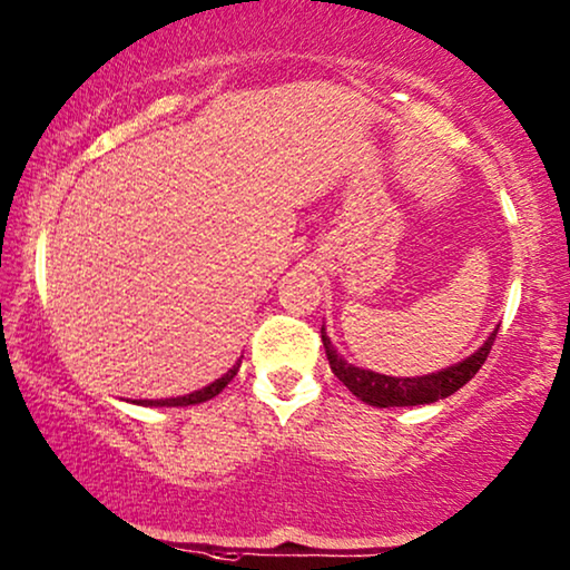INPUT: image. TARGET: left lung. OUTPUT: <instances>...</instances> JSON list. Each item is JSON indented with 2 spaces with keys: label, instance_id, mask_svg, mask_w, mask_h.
<instances>
[{
  "label": "left lung",
  "instance_id": "1",
  "mask_svg": "<svg viewBox=\"0 0 570 570\" xmlns=\"http://www.w3.org/2000/svg\"><path fill=\"white\" fill-rule=\"evenodd\" d=\"M493 340H497V332L483 342L481 350L470 354L468 360L458 362V365L452 367H444L440 373L422 375V377H391V375L373 373V370L350 365V362L334 350L332 340L326 336V328L321 326V342H324L332 373L340 377V381L350 387L360 401H365L370 406H377V409L422 406V403H434L440 399H448V395L460 391V387H463L470 377L481 370L485 357H489Z\"/></svg>",
  "mask_w": 570,
  "mask_h": 570
}]
</instances>
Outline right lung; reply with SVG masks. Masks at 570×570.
<instances>
[{"label": "right lung", "mask_w": 570, "mask_h": 570, "mask_svg": "<svg viewBox=\"0 0 570 570\" xmlns=\"http://www.w3.org/2000/svg\"><path fill=\"white\" fill-rule=\"evenodd\" d=\"M238 367H242V360H238L236 365L230 367L224 377H218L216 383L205 385V387H200V391H195V393H189V395H179V399H156V401H148L146 399V401H136V403H141V406H193V403L210 401L213 395H218L230 381H234V375L238 373Z\"/></svg>", "instance_id": "add662e5"}]
</instances>
